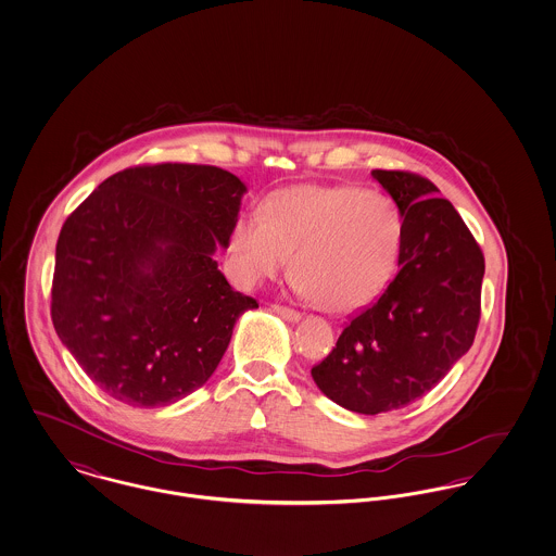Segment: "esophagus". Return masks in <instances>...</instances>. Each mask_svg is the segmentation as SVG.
<instances>
[{
	"label": "esophagus",
	"instance_id": "1",
	"mask_svg": "<svg viewBox=\"0 0 556 556\" xmlns=\"http://www.w3.org/2000/svg\"><path fill=\"white\" fill-rule=\"evenodd\" d=\"M271 309H274V312H276L278 316H282L285 320H301V314H299L296 309H291V307H287V305H280V303H276V305H271Z\"/></svg>",
	"mask_w": 556,
	"mask_h": 556
}]
</instances>
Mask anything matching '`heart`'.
Listing matches in <instances>:
<instances>
[{
	"label": "heart",
	"instance_id": "obj_1",
	"mask_svg": "<svg viewBox=\"0 0 556 556\" xmlns=\"http://www.w3.org/2000/svg\"><path fill=\"white\" fill-rule=\"evenodd\" d=\"M406 222L384 192L357 186L305 184L271 192L264 215L236 219L230 251L236 276L260 285L280 276L292 257L299 291L326 312L370 305L395 276Z\"/></svg>",
	"mask_w": 556,
	"mask_h": 556
}]
</instances>
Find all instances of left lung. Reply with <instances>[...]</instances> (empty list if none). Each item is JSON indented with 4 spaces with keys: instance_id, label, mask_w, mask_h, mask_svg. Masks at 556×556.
I'll return each instance as SVG.
<instances>
[{
    "instance_id": "obj_1",
    "label": "left lung",
    "mask_w": 556,
    "mask_h": 556,
    "mask_svg": "<svg viewBox=\"0 0 556 556\" xmlns=\"http://www.w3.org/2000/svg\"><path fill=\"white\" fill-rule=\"evenodd\" d=\"M372 176L406 222L400 271L312 368L321 393L357 414L408 406L470 350L485 271L481 247L433 181L412 172Z\"/></svg>"
}]
</instances>
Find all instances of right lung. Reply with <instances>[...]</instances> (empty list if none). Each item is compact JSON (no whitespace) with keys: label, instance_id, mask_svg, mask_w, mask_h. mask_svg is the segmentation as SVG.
<instances>
[{"label":"right lung","instance_id":"add662e5","mask_svg":"<svg viewBox=\"0 0 556 556\" xmlns=\"http://www.w3.org/2000/svg\"><path fill=\"white\" fill-rule=\"evenodd\" d=\"M244 190L213 165H136L66 217L52 321L104 393L156 408L215 372L238 316L260 307L213 260L217 244H230Z\"/></svg>","mask_w":556,"mask_h":556}]
</instances>
